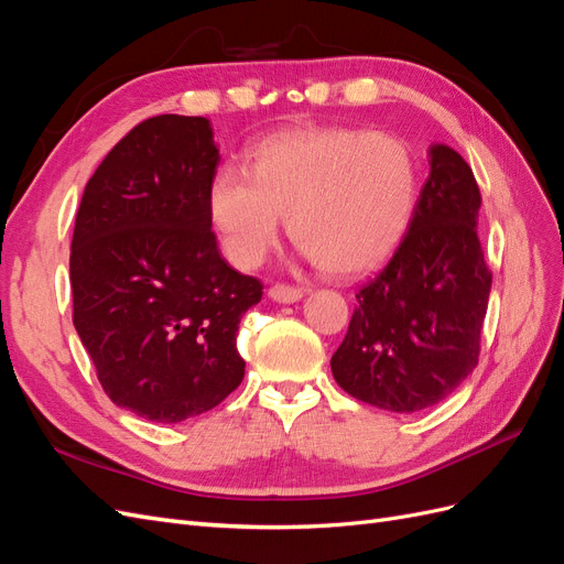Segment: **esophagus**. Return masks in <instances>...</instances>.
<instances>
[{
  "instance_id": "obj_1",
  "label": "esophagus",
  "mask_w": 564,
  "mask_h": 564,
  "mask_svg": "<svg viewBox=\"0 0 564 564\" xmlns=\"http://www.w3.org/2000/svg\"><path fill=\"white\" fill-rule=\"evenodd\" d=\"M303 294H305V289L289 286V284H275V286H270V292H268V296L275 303H296L303 299Z\"/></svg>"
}]
</instances>
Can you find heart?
Returning a JSON list of instances; mask_svg holds the SVG:
<instances>
[{
	"instance_id": "b5f03b06",
	"label": "heart",
	"mask_w": 564,
	"mask_h": 564,
	"mask_svg": "<svg viewBox=\"0 0 564 564\" xmlns=\"http://www.w3.org/2000/svg\"><path fill=\"white\" fill-rule=\"evenodd\" d=\"M419 164L400 135L308 127L268 135L247 169L218 166L207 214L228 259L259 265L275 247L282 216L292 240L334 275L386 261L412 224Z\"/></svg>"
}]
</instances>
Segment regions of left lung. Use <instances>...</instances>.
<instances>
[{
  "label": "left lung",
  "mask_w": 564,
  "mask_h": 564,
  "mask_svg": "<svg viewBox=\"0 0 564 564\" xmlns=\"http://www.w3.org/2000/svg\"><path fill=\"white\" fill-rule=\"evenodd\" d=\"M429 164L404 240L357 292L348 334L332 357L348 395L395 414L442 402L475 369L491 289L473 169L445 143L429 148Z\"/></svg>",
  "instance_id": "8db88e82"
}]
</instances>
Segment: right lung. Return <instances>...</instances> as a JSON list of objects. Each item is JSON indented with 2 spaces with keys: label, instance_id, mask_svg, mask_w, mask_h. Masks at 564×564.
Segmentation results:
<instances>
[{
  "label": "right lung",
  "instance_id": "right-lung-1",
  "mask_svg": "<svg viewBox=\"0 0 564 564\" xmlns=\"http://www.w3.org/2000/svg\"><path fill=\"white\" fill-rule=\"evenodd\" d=\"M218 162L207 117L158 115L108 152L79 202L75 329L108 398L155 423L209 412L245 379L237 329L263 286L216 247Z\"/></svg>",
  "mask_w": 564,
  "mask_h": 564
}]
</instances>
